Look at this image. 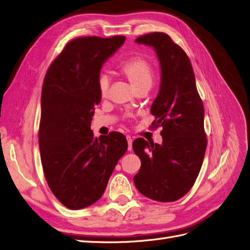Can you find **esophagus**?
I'll use <instances>...</instances> for the list:
<instances>
[{
  "mask_svg": "<svg viewBox=\"0 0 250 250\" xmlns=\"http://www.w3.org/2000/svg\"><path fill=\"white\" fill-rule=\"evenodd\" d=\"M126 139H127V143H128V150L131 151L132 150V142H133L132 137L130 135H127Z\"/></svg>",
  "mask_w": 250,
  "mask_h": 250,
  "instance_id": "obj_1",
  "label": "esophagus"
}]
</instances>
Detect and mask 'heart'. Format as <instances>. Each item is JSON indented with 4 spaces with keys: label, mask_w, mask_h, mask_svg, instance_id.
Returning <instances> with one entry per match:
<instances>
[{
    "label": "heart",
    "mask_w": 250,
    "mask_h": 250,
    "mask_svg": "<svg viewBox=\"0 0 250 250\" xmlns=\"http://www.w3.org/2000/svg\"><path fill=\"white\" fill-rule=\"evenodd\" d=\"M119 73L131 83L135 91L149 90L154 81V69L150 62L142 57H132L119 66ZM109 81L105 75L100 76L98 89L102 98L106 97Z\"/></svg>",
    "instance_id": "1"
}]
</instances>
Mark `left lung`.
<instances>
[{
  "label": "left lung",
  "mask_w": 250,
  "mask_h": 250,
  "mask_svg": "<svg viewBox=\"0 0 250 250\" xmlns=\"http://www.w3.org/2000/svg\"><path fill=\"white\" fill-rule=\"evenodd\" d=\"M135 42L153 47L159 60L161 82L151 114L153 127H162V144L142 137L133 142L142 162L134 185L151 200L175 202L190 190L203 165L207 148L204 105L190 60L167 34H146Z\"/></svg>",
  "instance_id": "obj_1"
}]
</instances>
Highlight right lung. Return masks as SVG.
<instances>
[{
	"instance_id": "add662e5",
	"label": "right lung",
	"mask_w": 250,
	"mask_h": 250,
	"mask_svg": "<svg viewBox=\"0 0 250 250\" xmlns=\"http://www.w3.org/2000/svg\"><path fill=\"white\" fill-rule=\"evenodd\" d=\"M125 36L79 37L69 41L45 74L41 93L39 149L51 192L79 210L97 202L119 159L127 151L124 134L94 137L91 121L101 100V67Z\"/></svg>"
}]
</instances>
